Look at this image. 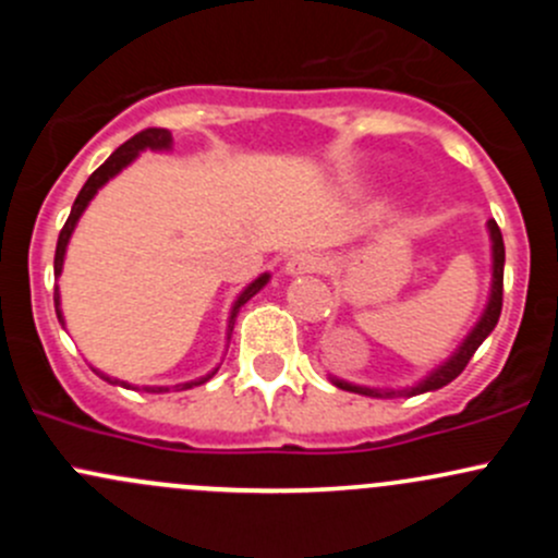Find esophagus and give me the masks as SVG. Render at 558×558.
I'll return each mask as SVG.
<instances>
[{
  "label": "esophagus",
  "mask_w": 558,
  "mask_h": 558,
  "mask_svg": "<svg viewBox=\"0 0 558 558\" xmlns=\"http://www.w3.org/2000/svg\"><path fill=\"white\" fill-rule=\"evenodd\" d=\"M326 267V258L315 251H302L286 262V272L289 275H305V272H320Z\"/></svg>",
  "instance_id": "1"
}]
</instances>
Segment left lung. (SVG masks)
<instances>
[{"mask_svg": "<svg viewBox=\"0 0 558 558\" xmlns=\"http://www.w3.org/2000/svg\"><path fill=\"white\" fill-rule=\"evenodd\" d=\"M488 232H492V251H494V283H492V300H488L486 313L481 315L475 329L466 335V340L461 342L459 351L442 364L440 369L429 375L426 380H421L418 386L413 388H402V391H378V388H364V386H351V384H342V380H335V386L345 388V391H356V393H367V397H415V393H424V391H435V388L448 386L451 380L459 378L464 373V367L470 364V359L475 356V351L481 348V342L486 340L488 335L494 331L497 326L499 313H502V280H505V243H502V232H499L497 221H488Z\"/></svg>", "mask_w": 558, "mask_h": 558, "instance_id": "obj_1", "label": "left lung"}]
</instances>
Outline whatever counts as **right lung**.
<instances>
[{
    "label": "right lung",
    "mask_w": 558,
    "mask_h": 558,
    "mask_svg": "<svg viewBox=\"0 0 558 558\" xmlns=\"http://www.w3.org/2000/svg\"><path fill=\"white\" fill-rule=\"evenodd\" d=\"M170 143H172V134L167 132V129H143V132L134 134L132 140H126V143H123L121 148L112 150L110 159H107L105 165L99 167V170H94V172H92V178L86 180V185H83L81 194H77L75 205H72L70 218H66L64 229H61V232H59V243H56V258H53V275H56V278H59V275H61V267H64V251H66V243H70L72 232H75L77 218L83 216V210H86L88 202L94 199V194H97V191L102 189V185L107 183V180L112 178V174H118V172L123 170V167L132 165V161L137 159L140 150H145V148H150V150H161V148H170ZM267 280H269V275H262V278L253 280V283L247 286V289L243 291V294L238 296V302H234V307H232V315H229V331H232V324H234V318H238L240 307H243L245 302L251 300L253 294H256V291H262V289H264V283H267ZM53 302H56V315H59V320H61V311H59V291H56V294H53ZM216 373H218V367L213 369L210 375H205V378L191 380V384H180V386H174V388H178V391H185V388L202 386V384H207V380H210L213 375H216ZM102 378H105V375H102ZM105 380H110V378H105ZM110 384H121V386H126V388H129V384H123V380H110ZM145 391L161 393V391H170V388H167V386H154V388H145Z\"/></svg>",
    "instance_id": "obj_1"
}]
</instances>
